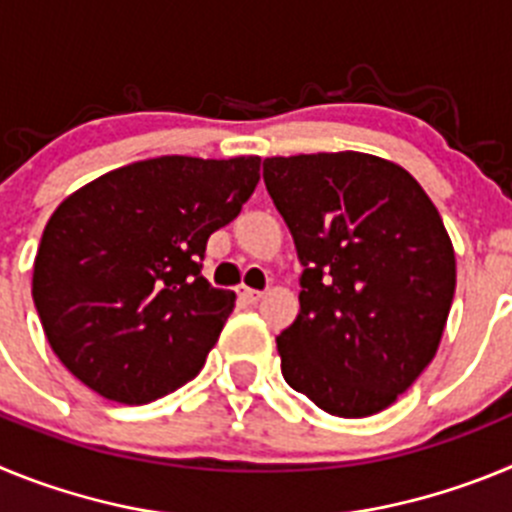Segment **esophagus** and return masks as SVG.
I'll list each match as a JSON object with an SVG mask.
<instances>
[{
	"mask_svg": "<svg viewBox=\"0 0 512 512\" xmlns=\"http://www.w3.org/2000/svg\"><path fill=\"white\" fill-rule=\"evenodd\" d=\"M238 297H241L243 302H248V305H253V302H259L261 297H264V292H259V289H251V287H238Z\"/></svg>",
	"mask_w": 512,
	"mask_h": 512,
	"instance_id": "esophagus-1",
	"label": "esophagus"
}]
</instances>
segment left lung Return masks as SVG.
Here are the masks:
<instances>
[{
    "instance_id": "8db88e82",
    "label": "left lung",
    "mask_w": 512,
    "mask_h": 512,
    "mask_svg": "<svg viewBox=\"0 0 512 512\" xmlns=\"http://www.w3.org/2000/svg\"><path fill=\"white\" fill-rule=\"evenodd\" d=\"M264 182L305 266L300 315L277 338L284 379L338 418L390 408L436 356L454 300L436 205L359 151L266 158Z\"/></svg>"
}]
</instances>
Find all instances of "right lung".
<instances>
[{
  "label": "right lung",
  "mask_w": 512,
  "mask_h": 512,
  "mask_svg": "<svg viewBox=\"0 0 512 512\" xmlns=\"http://www.w3.org/2000/svg\"><path fill=\"white\" fill-rule=\"evenodd\" d=\"M259 169V156L148 158L56 207L35 256L33 300L53 354L79 382L143 405L200 374L235 307L200 261Z\"/></svg>",
  "instance_id": "add662e5"
}]
</instances>
